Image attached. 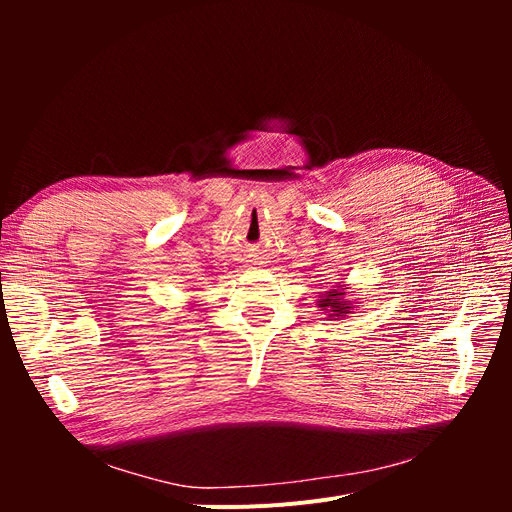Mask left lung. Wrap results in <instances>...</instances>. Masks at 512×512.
<instances>
[{"label":"left lung","mask_w":512,"mask_h":512,"mask_svg":"<svg viewBox=\"0 0 512 512\" xmlns=\"http://www.w3.org/2000/svg\"><path fill=\"white\" fill-rule=\"evenodd\" d=\"M318 307L322 314H327V318L339 320V318H346L348 314H352V309L356 305H354V301H350L346 297V284H337L335 288H331L327 292H320Z\"/></svg>","instance_id":"1"}]
</instances>
